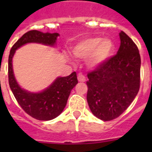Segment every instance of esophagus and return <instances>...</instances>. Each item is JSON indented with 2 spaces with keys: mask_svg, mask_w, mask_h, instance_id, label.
<instances>
[{
  "mask_svg": "<svg viewBox=\"0 0 152 152\" xmlns=\"http://www.w3.org/2000/svg\"><path fill=\"white\" fill-rule=\"evenodd\" d=\"M77 78H78V80H79L80 82H85L86 80V76H84L83 74H81V73H79V74H78Z\"/></svg>",
  "mask_w": 152,
  "mask_h": 152,
  "instance_id": "1",
  "label": "esophagus"
}]
</instances>
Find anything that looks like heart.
I'll return each mask as SVG.
<instances>
[{
    "label": "heart",
    "instance_id": "1",
    "mask_svg": "<svg viewBox=\"0 0 152 152\" xmlns=\"http://www.w3.org/2000/svg\"><path fill=\"white\" fill-rule=\"evenodd\" d=\"M74 55L80 58L89 57V65L93 67L101 66L114 51V43L111 39L92 37L80 40L73 47Z\"/></svg>",
    "mask_w": 152,
    "mask_h": 152
}]
</instances>
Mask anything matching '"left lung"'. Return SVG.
I'll return each instance as SVG.
<instances>
[{
	"mask_svg": "<svg viewBox=\"0 0 152 152\" xmlns=\"http://www.w3.org/2000/svg\"><path fill=\"white\" fill-rule=\"evenodd\" d=\"M120 38L117 53L87 75L89 108L104 121L119 117L134 101L140 87L138 49L124 31L120 33Z\"/></svg>",
	"mask_w": 152,
	"mask_h": 152,
	"instance_id": "1",
	"label": "left lung"
}]
</instances>
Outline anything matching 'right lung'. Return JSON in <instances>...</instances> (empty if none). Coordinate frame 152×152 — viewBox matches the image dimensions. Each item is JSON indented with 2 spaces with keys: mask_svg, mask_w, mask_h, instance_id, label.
Segmentation results:
<instances>
[{
  "mask_svg": "<svg viewBox=\"0 0 152 152\" xmlns=\"http://www.w3.org/2000/svg\"><path fill=\"white\" fill-rule=\"evenodd\" d=\"M58 33H43L31 30L22 36L12 46L8 63L9 85L18 103L27 114L39 121H50L62 113L66 107L72 89L78 83L76 72L65 77H58L43 92L30 93L20 88L14 76L12 58L15 50L27 43H41L54 45Z\"/></svg>",
  "mask_w": 152,
  "mask_h": 152,
  "instance_id": "obj_1",
  "label": "right lung"
}]
</instances>
